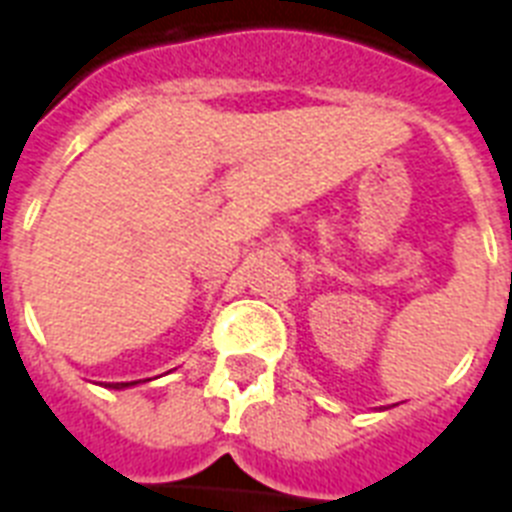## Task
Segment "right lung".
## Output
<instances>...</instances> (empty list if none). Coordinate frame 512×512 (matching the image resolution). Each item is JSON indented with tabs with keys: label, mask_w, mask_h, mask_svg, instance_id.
Segmentation results:
<instances>
[{
	"label": "right lung",
	"mask_w": 512,
	"mask_h": 512,
	"mask_svg": "<svg viewBox=\"0 0 512 512\" xmlns=\"http://www.w3.org/2000/svg\"><path fill=\"white\" fill-rule=\"evenodd\" d=\"M140 382H146V380H135V382H116V385H108V388L124 390V388H132V385H140Z\"/></svg>",
	"instance_id": "1"
}]
</instances>
